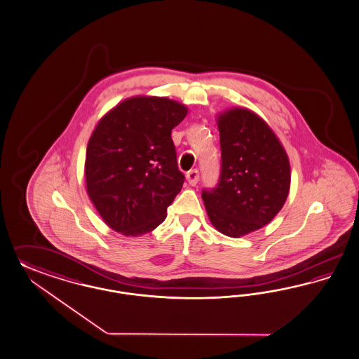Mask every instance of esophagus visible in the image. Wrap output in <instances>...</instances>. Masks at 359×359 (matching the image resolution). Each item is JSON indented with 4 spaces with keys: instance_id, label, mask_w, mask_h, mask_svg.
I'll use <instances>...</instances> for the list:
<instances>
[{
    "instance_id": "esophagus-1",
    "label": "esophagus",
    "mask_w": 359,
    "mask_h": 359,
    "mask_svg": "<svg viewBox=\"0 0 359 359\" xmlns=\"http://www.w3.org/2000/svg\"><path fill=\"white\" fill-rule=\"evenodd\" d=\"M187 180L191 186H196L198 182V170H191L187 172Z\"/></svg>"
}]
</instances>
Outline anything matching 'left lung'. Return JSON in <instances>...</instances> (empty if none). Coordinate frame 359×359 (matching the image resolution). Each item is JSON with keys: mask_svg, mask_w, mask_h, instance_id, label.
I'll list each match as a JSON object with an SVG mask.
<instances>
[{"mask_svg": "<svg viewBox=\"0 0 359 359\" xmlns=\"http://www.w3.org/2000/svg\"><path fill=\"white\" fill-rule=\"evenodd\" d=\"M222 147L219 184L201 198L212 225L241 237L271 223L290 188L284 146L256 112L232 107L217 115Z\"/></svg>", "mask_w": 359, "mask_h": 359, "instance_id": "1", "label": "left lung"}]
</instances>
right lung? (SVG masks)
I'll return each mask as SVG.
<instances>
[{
    "label": "right lung",
    "instance_id": "obj_1",
    "mask_svg": "<svg viewBox=\"0 0 359 359\" xmlns=\"http://www.w3.org/2000/svg\"><path fill=\"white\" fill-rule=\"evenodd\" d=\"M187 112L172 99L133 97L102 116L93 131L85 161L87 195L115 232L136 237L164 222L184 183L171 133Z\"/></svg>",
    "mask_w": 359,
    "mask_h": 359
}]
</instances>
